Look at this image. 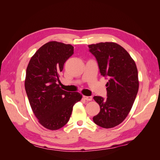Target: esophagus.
Masks as SVG:
<instances>
[{
    "mask_svg": "<svg viewBox=\"0 0 160 160\" xmlns=\"http://www.w3.org/2000/svg\"><path fill=\"white\" fill-rule=\"evenodd\" d=\"M83 98H84V100L87 101H92V97L91 96H84V95H83Z\"/></svg>",
    "mask_w": 160,
    "mask_h": 160,
    "instance_id": "34e87169",
    "label": "esophagus"
}]
</instances>
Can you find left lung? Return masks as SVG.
I'll return each instance as SVG.
<instances>
[{
	"mask_svg": "<svg viewBox=\"0 0 160 160\" xmlns=\"http://www.w3.org/2000/svg\"><path fill=\"white\" fill-rule=\"evenodd\" d=\"M95 57L101 76L108 78L107 98L95 96L100 112L93 121L104 128L119 125L128 116L138 90L137 65L129 53L114 42L88 45Z\"/></svg>",
	"mask_w": 160,
	"mask_h": 160,
	"instance_id": "obj_1",
	"label": "left lung"
}]
</instances>
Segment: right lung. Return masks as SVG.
Returning <instances> with one entry per match:
<instances>
[{"mask_svg": "<svg viewBox=\"0 0 160 160\" xmlns=\"http://www.w3.org/2000/svg\"><path fill=\"white\" fill-rule=\"evenodd\" d=\"M73 54L71 44L51 41L44 44L32 56L26 69L25 89L35 116L45 128H62L70 118L73 106L82 99L78 92H68L59 87V73Z\"/></svg>", "mask_w": 160, "mask_h": 160, "instance_id": "add662e5", "label": "right lung"}]
</instances>
